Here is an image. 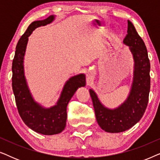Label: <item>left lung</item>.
<instances>
[{
    "label": "left lung",
    "instance_id": "left-lung-1",
    "mask_svg": "<svg viewBox=\"0 0 160 160\" xmlns=\"http://www.w3.org/2000/svg\"><path fill=\"white\" fill-rule=\"evenodd\" d=\"M128 34L123 42L129 46L134 59V78L132 89L125 102L111 110L104 107L92 89L89 93L99 126L108 132L128 130L140 121L147 107L150 92V61L143 39L130 21H128Z\"/></svg>",
    "mask_w": 160,
    "mask_h": 160
}]
</instances>
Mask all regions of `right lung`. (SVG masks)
<instances>
[{"label": "right lung", "instance_id": "add662e5", "mask_svg": "<svg viewBox=\"0 0 160 160\" xmlns=\"http://www.w3.org/2000/svg\"><path fill=\"white\" fill-rule=\"evenodd\" d=\"M53 15L43 20L34 21L21 36L12 62V89L19 114L26 125L35 132L51 135L62 132L66 125L67 106L75 92L86 84L84 74L71 77L65 83L56 106L43 108L32 99L24 75L23 60L28 37L36 28L51 23Z\"/></svg>", "mask_w": 160, "mask_h": 160}]
</instances>
